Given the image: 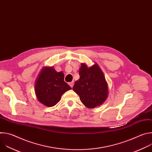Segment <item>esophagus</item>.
<instances>
[{
  "label": "esophagus",
  "mask_w": 152,
  "mask_h": 152,
  "mask_svg": "<svg viewBox=\"0 0 152 152\" xmlns=\"http://www.w3.org/2000/svg\"><path fill=\"white\" fill-rule=\"evenodd\" d=\"M69 85L71 86L72 88H73V85H74V82H69Z\"/></svg>",
  "instance_id": "1"
}]
</instances>
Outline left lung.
Listing matches in <instances>:
<instances>
[{
	"instance_id": "obj_1",
	"label": "left lung",
	"mask_w": 152,
	"mask_h": 152,
	"mask_svg": "<svg viewBox=\"0 0 152 152\" xmlns=\"http://www.w3.org/2000/svg\"><path fill=\"white\" fill-rule=\"evenodd\" d=\"M73 91L79 96L81 102L87 107L94 108L103 103L107 98L108 88L104 74L97 64L88 67L81 64Z\"/></svg>"
}]
</instances>
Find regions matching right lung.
<instances>
[{"mask_svg": "<svg viewBox=\"0 0 152 152\" xmlns=\"http://www.w3.org/2000/svg\"><path fill=\"white\" fill-rule=\"evenodd\" d=\"M72 88L64 82V75L53 67H45L39 74L35 85L38 100L47 106H53L59 102L61 96Z\"/></svg>", "mask_w": 152, "mask_h": 152, "instance_id": "add662e5", "label": "right lung"}]
</instances>
